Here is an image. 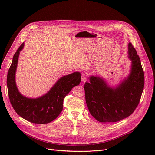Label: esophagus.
Here are the masks:
<instances>
[{"label": "esophagus", "mask_w": 155, "mask_h": 155, "mask_svg": "<svg viewBox=\"0 0 155 155\" xmlns=\"http://www.w3.org/2000/svg\"><path fill=\"white\" fill-rule=\"evenodd\" d=\"M87 78H88V76L87 74H85V73H82V77H81V79H82V82H86L87 80Z\"/></svg>", "instance_id": "obj_1"}]
</instances>
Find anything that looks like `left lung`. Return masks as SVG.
Here are the masks:
<instances>
[{
	"label": "left lung",
	"instance_id": "left-lung-1",
	"mask_svg": "<svg viewBox=\"0 0 155 155\" xmlns=\"http://www.w3.org/2000/svg\"><path fill=\"white\" fill-rule=\"evenodd\" d=\"M128 58L131 61L129 75L115 87L98 76H91L84 85L89 112L101 123H115L131 115L140 102L144 85V71L139 56L131 43Z\"/></svg>",
	"mask_w": 155,
	"mask_h": 155
}]
</instances>
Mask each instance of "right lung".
<instances>
[{
  "instance_id": "1",
  "label": "right lung",
  "mask_w": 155,
  "mask_h": 155,
  "mask_svg": "<svg viewBox=\"0 0 155 155\" xmlns=\"http://www.w3.org/2000/svg\"><path fill=\"white\" fill-rule=\"evenodd\" d=\"M23 43L14 54L7 73V85L11 104L15 111L23 119L32 123L44 124L58 117L63 110V100L81 81V74L76 71L61 77L46 94L38 98H28L19 91L15 83V72Z\"/></svg>"
}]
</instances>
